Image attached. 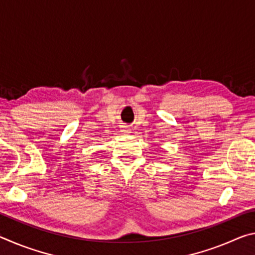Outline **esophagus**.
I'll list each match as a JSON object with an SVG mask.
<instances>
[{"instance_id": "34e87169", "label": "esophagus", "mask_w": 255, "mask_h": 255, "mask_svg": "<svg viewBox=\"0 0 255 255\" xmlns=\"http://www.w3.org/2000/svg\"><path fill=\"white\" fill-rule=\"evenodd\" d=\"M122 132H124V133H129V132H130V129L128 128V126H123V127H122Z\"/></svg>"}]
</instances>
